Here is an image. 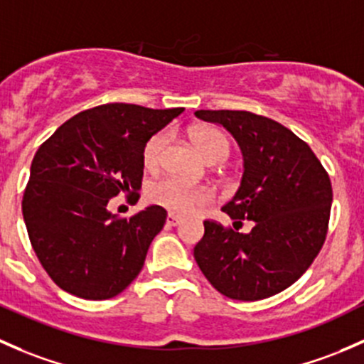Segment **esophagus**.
<instances>
[{
	"label": "esophagus",
	"instance_id": "1",
	"mask_svg": "<svg viewBox=\"0 0 364 364\" xmlns=\"http://www.w3.org/2000/svg\"><path fill=\"white\" fill-rule=\"evenodd\" d=\"M182 223V219L178 215H175V213H168L166 217V224L168 226H178V224Z\"/></svg>",
	"mask_w": 364,
	"mask_h": 364
}]
</instances>
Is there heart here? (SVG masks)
I'll return each mask as SVG.
<instances>
[{"label": "heart", "mask_w": 364, "mask_h": 364, "mask_svg": "<svg viewBox=\"0 0 364 364\" xmlns=\"http://www.w3.org/2000/svg\"><path fill=\"white\" fill-rule=\"evenodd\" d=\"M193 140L196 144L198 151L210 163H220L230 156V141L220 131L213 127H200L193 133ZM170 144V131L163 129L152 134L144 145V164L149 170H157L163 163L164 152ZM147 196L152 203L178 213V215H191L207 205L212 203V191L201 186H189L181 178L164 177L152 182L149 186Z\"/></svg>", "instance_id": "b5f03b06"}]
</instances>
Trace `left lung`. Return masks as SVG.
Masks as SVG:
<instances>
[{"mask_svg": "<svg viewBox=\"0 0 364 364\" xmlns=\"http://www.w3.org/2000/svg\"><path fill=\"white\" fill-rule=\"evenodd\" d=\"M226 127L243 154L242 186L223 207L233 228L203 223L194 259L220 294L256 301L287 289L324 245L333 189L309 144L273 119L245 110H198ZM245 220L249 234H240Z\"/></svg>", "mask_w": 364, "mask_h": 364, "instance_id": "obj_1", "label": "left lung"}]
</instances>
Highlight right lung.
Returning a JSON list of instances; mask_svg holds the SVG:
<instances>
[{"instance_id":"1","label":"right lung","mask_w":364,"mask_h":364,"mask_svg":"<svg viewBox=\"0 0 364 364\" xmlns=\"http://www.w3.org/2000/svg\"><path fill=\"white\" fill-rule=\"evenodd\" d=\"M182 112L100 105L71 117L40 145L22 215L36 257L63 291L108 299L136 279L166 210L152 205L117 217L108 212V201L119 193L138 201L145 141Z\"/></svg>"}]
</instances>
